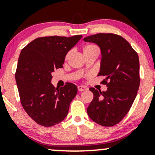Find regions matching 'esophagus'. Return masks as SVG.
<instances>
[{
  "mask_svg": "<svg viewBox=\"0 0 155 155\" xmlns=\"http://www.w3.org/2000/svg\"><path fill=\"white\" fill-rule=\"evenodd\" d=\"M78 91H82L86 90L87 89H86V88L84 86H79L78 87Z\"/></svg>",
  "mask_w": 155,
  "mask_h": 155,
  "instance_id": "obj_1",
  "label": "esophagus"
}]
</instances>
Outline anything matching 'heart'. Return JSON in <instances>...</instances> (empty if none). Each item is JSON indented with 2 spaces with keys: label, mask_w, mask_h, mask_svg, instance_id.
I'll return each instance as SVG.
<instances>
[{
  "label": "heart",
  "mask_w": 155,
  "mask_h": 155,
  "mask_svg": "<svg viewBox=\"0 0 155 155\" xmlns=\"http://www.w3.org/2000/svg\"><path fill=\"white\" fill-rule=\"evenodd\" d=\"M94 48H97V47H96L95 46H94V45H86V46H85L84 48V52L88 50H90L91 49H94ZM69 54H70V52H68L66 56V58H68V57L69 56Z\"/></svg>",
  "instance_id": "b5f03b06"
}]
</instances>
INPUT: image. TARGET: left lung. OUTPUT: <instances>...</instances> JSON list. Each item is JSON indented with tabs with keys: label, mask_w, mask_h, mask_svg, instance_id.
Here are the masks:
<instances>
[{
	"label": "left lung",
	"mask_w": 155,
	"mask_h": 155,
	"mask_svg": "<svg viewBox=\"0 0 155 155\" xmlns=\"http://www.w3.org/2000/svg\"><path fill=\"white\" fill-rule=\"evenodd\" d=\"M84 41L96 44L101 49L97 75L106 78L103 82L108 87L105 91L89 88L94 97L87 108L88 115L101 126H114L126 115L137 96L140 86L138 54L126 40L117 35L99 33Z\"/></svg>",
	"instance_id": "left-lung-1"
}]
</instances>
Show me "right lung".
<instances>
[{
	"instance_id": "obj_1",
	"label": "right lung",
	"mask_w": 155,
	"mask_h": 155,
	"mask_svg": "<svg viewBox=\"0 0 155 155\" xmlns=\"http://www.w3.org/2000/svg\"><path fill=\"white\" fill-rule=\"evenodd\" d=\"M82 37L38 38L21 51L15 73L21 102L28 115L41 126H54L67 116L78 88L69 83L55 89L51 74L63 67L67 52Z\"/></svg>"
}]
</instances>
